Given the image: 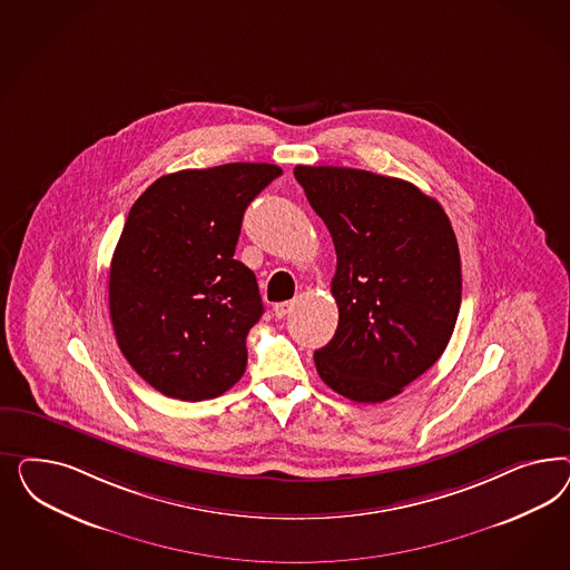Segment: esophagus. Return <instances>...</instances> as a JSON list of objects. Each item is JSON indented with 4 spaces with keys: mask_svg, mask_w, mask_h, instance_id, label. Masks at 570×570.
I'll use <instances>...</instances> for the list:
<instances>
[{
    "mask_svg": "<svg viewBox=\"0 0 570 570\" xmlns=\"http://www.w3.org/2000/svg\"><path fill=\"white\" fill-rule=\"evenodd\" d=\"M291 311H293V303L291 301H284V303H276L274 305V315H276L277 320L286 317Z\"/></svg>",
    "mask_w": 570,
    "mask_h": 570,
    "instance_id": "34e87169",
    "label": "esophagus"
}]
</instances>
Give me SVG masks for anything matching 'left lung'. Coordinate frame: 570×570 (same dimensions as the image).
<instances>
[{"instance_id":"obj_1","label":"left lung","mask_w":570,"mask_h":570,"mask_svg":"<svg viewBox=\"0 0 570 570\" xmlns=\"http://www.w3.org/2000/svg\"><path fill=\"white\" fill-rule=\"evenodd\" d=\"M336 248L338 328L315 351L320 379L357 403L395 397L436 362L462 303L460 250L443 207L397 177L294 169Z\"/></svg>"}]
</instances>
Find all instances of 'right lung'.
Returning a JSON list of instances; mask_svg holds the SVG:
<instances>
[{
	"instance_id": "add662e5",
	"label": "right lung",
	"mask_w": 570,
	"mask_h": 570,
	"mask_svg": "<svg viewBox=\"0 0 570 570\" xmlns=\"http://www.w3.org/2000/svg\"><path fill=\"white\" fill-rule=\"evenodd\" d=\"M277 175L267 163L171 173L129 210L110 263V320L125 360L163 395L219 397L242 379L263 303L234 253L244 210Z\"/></svg>"
}]
</instances>
